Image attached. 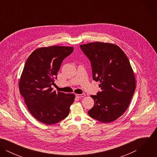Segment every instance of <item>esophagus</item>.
Here are the masks:
<instances>
[{
  "label": "esophagus",
  "instance_id": "obj_1",
  "mask_svg": "<svg viewBox=\"0 0 157 157\" xmlns=\"http://www.w3.org/2000/svg\"><path fill=\"white\" fill-rule=\"evenodd\" d=\"M75 96L77 97V98H82V97H83L85 96V94H76Z\"/></svg>",
  "mask_w": 157,
  "mask_h": 157
}]
</instances>
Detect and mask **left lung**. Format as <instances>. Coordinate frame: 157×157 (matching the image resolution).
Instances as JSON below:
<instances>
[{
    "mask_svg": "<svg viewBox=\"0 0 157 157\" xmlns=\"http://www.w3.org/2000/svg\"><path fill=\"white\" fill-rule=\"evenodd\" d=\"M80 46L90 61L93 80L100 82L101 90L90 95L94 105L88 114L99 121L111 123L121 117L130 104L136 87L134 71L117 45L96 42Z\"/></svg>",
    "mask_w": 157,
    "mask_h": 157,
    "instance_id": "left-lung-1",
    "label": "left lung"
}]
</instances>
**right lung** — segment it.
<instances>
[{
  "instance_id": "right-lung-1",
  "label": "right lung",
  "mask_w": 157,
  "mask_h": 157,
  "mask_svg": "<svg viewBox=\"0 0 157 157\" xmlns=\"http://www.w3.org/2000/svg\"><path fill=\"white\" fill-rule=\"evenodd\" d=\"M73 47L52 46L34 50L28 57L21 74L19 87L28 111L47 125L65 119L74 101V94L53 90L51 85L61 64Z\"/></svg>"
}]
</instances>
